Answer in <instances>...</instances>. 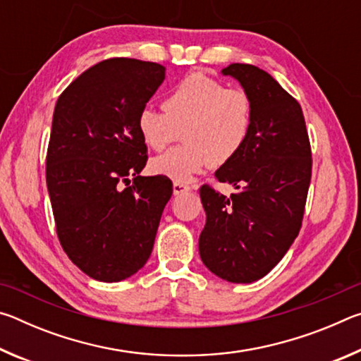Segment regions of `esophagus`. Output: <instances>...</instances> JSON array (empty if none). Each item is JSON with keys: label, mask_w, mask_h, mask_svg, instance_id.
<instances>
[{"label": "esophagus", "mask_w": 361, "mask_h": 361, "mask_svg": "<svg viewBox=\"0 0 361 361\" xmlns=\"http://www.w3.org/2000/svg\"><path fill=\"white\" fill-rule=\"evenodd\" d=\"M189 188L188 185H185V183H173V194L175 195H180V194H185V192H188L189 191Z\"/></svg>", "instance_id": "34e87169"}]
</instances>
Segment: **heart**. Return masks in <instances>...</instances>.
<instances>
[{
	"label": "heart",
	"mask_w": 361,
	"mask_h": 361,
	"mask_svg": "<svg viewBox=\"0 0 361 361\" xmlns=\"http://www.w3.org/2000/svg\"><path fill=\"white\" fill-rule=\"evenodd\" d=\"M164 111L143 106L137 129L148 148L161 151L178 138L185 145L154 157L152 173L176 183L191 181L209 166L231 162L247 145L253 129L255 105L243 89L202 73H192L176 82L164 99Z\"/></svg>",
	"instance_id": "obj_1"
}]
</instances>
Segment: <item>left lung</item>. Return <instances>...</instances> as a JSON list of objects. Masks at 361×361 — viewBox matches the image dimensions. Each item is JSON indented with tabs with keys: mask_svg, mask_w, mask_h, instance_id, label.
<instances>
[{
	"mask_svg": "<svg viewBox=\"0 0 361 361\" xmlns=\"http://www.w3.org/2000/svg\"><path fill=\"white\" fill-rule=\"evenodd\" d=\"M255 105L253 129L243 149L215 178L237 192L226 197L200 188L207 223L199 237L204 264L232 283H252L277 266L302 224L312 175V152L301 105L258 66L231 63Z\"/></svg>",
	"mask_w": 361,
	"mask_h": 361,
	"instance_id": "1",
	"label": "left lung"
}]
</instances>
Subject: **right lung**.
I'll return each instance as SVG.
<instances>
[{"mask_svg":"<svg viewBox=\"0 0 361 361\" xmlns=\"http://www.w3.org/2000/svg\"><path fill=\"white\" fill-rule=\"evenodd\" d=\"M164 79L159 63L108 59L78 76L54 109L46 181L57 235L99 282H121L146 264L172 197L166 176L140 175L148 149L137 116Z\"/></svg>","mask_w":361,"mask_h":361,"instance_id":"right-lung-1","label":"right lung"}]
</instances>
